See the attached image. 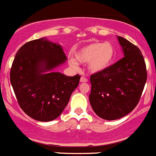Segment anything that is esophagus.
Here are the masks:
<instances>
[{"label": "esophagus", "instance_id": "34e87169", "mask_svg": "<svg viewBox=\"0 0 156 156\" xmlns=\"http://www.w3.org/2000/svg\"><path fill=\"white\" fill-rule=\"evenodd\" d=\"M80 82H81V83H86V82H88V80L86 77L82 76V77L80 78Z\"/></svg>", "mask_w": 156, "mask_h": 156}]
</instances>
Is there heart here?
I'll use <instances>...</instances> for the list:
<instances>
[{
    "label": "heart",
    "instance_id": "b5f03b06",
    "mask_svg": "<svg viewBox=\"0 0 156 156\" xmlns=\"http://www.w3.org/2000/svg\"><path fill=\"white\" fill-rule=\"evenodd\" d=\"M115 56L113 45L108 42L100 41L89 43L74 52V58L70 57L69 63L75 69L80 64L88 63V69L92 73H98L112 65Z\"/></svg>",
    "mask_w": 156,
    "mask_h": 156
}]
</instances>
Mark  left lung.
<instances>
[{"instance_id":"1","label":"left lung","mask_w":156,"mask_h":156,"mask_svg":"<svg viewBox=\"0 0 156 156\" xmlns=\"http://www.w3.org/2000/svg\"><path fill=\"white\" fill-rule=\"evenodd\" d=\"M118 39L124 58L90 78L91 106L98 117L108 121L123 118L135 108L147 79L140 49L122 37Z\"/></svg>"}]
</instances>
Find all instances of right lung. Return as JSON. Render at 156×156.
Returning a JSON list of instances; mask_svg holds the SVG:
<instances>
[{"mask_svg":"<svg viewBox=\"0 0 156 156\" xmlns=\"http://www.w3.org/2000/svg\"><path fill=\"white\" fill-rule=\"evenodd\" d=\"M67 57L62 46L41 38L26 43L16 54L10 83L22 110L38 121H51L61 115L80 76H67L55 70Z\"/></svg>","mask_w":156,"mask_h":156,"instance_id":"add662e5","label":"right lung"}]
</instances>
